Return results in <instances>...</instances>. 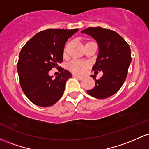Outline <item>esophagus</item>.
I'll list each match as a JSON object with an SVG mask.
<instances>
[{"instance_id": "1", "label": "esophagus", "mask_w": 149, "mask_h": 149, "mask_svg": "<svg viewBox=\"0 0 149 149\" xmlns=\"http://www.w3.org/2000/svg\"><path fill=\"white\" fill-rule=\"evenodd\" d=\"M75 77H76V78H77V79L80 80V81H81V80H83V77H81V76H75Z\"/></svg>"}]
</instances>
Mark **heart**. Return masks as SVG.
Listing matches in <instances>:
<instances>
[{"instance_id":"b5f03b06","label":"heart","mask_w":149,"mask_h":149,"mask_svg":"<svg viewBox=\"0 0 149 149\" xmlns=\"http://www.w3.org/2000/svg\"><path fill=\"white\" fill-rule=\"evenodd\" d=\"M88 63L86 62L79 61V60H73L69 63V69L76 74H83L86 71Z\"/></svg>"}]
</instances>
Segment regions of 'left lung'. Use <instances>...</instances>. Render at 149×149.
<instances>
[{"label": "left lung", "instance_id": "obj_1", "mask_svg": "<svg viewBox=\"0 0 149 149\" xmlns=\"http://www.w3.org/2000/svg\"><path fill=\"white\" fill-rule=\"evenodd\" d=\"M81 33L91 36L97 42L98 54L92 70L103 73L98 80L95 75L91 76L95 85L93 89L88 90V94L97 99L110 97L120 89L127 78L132 61L130 46L116 32L100 27H88Z\"/></svg>", "mask_w": 149, "mask_h": 149}]
</instances>
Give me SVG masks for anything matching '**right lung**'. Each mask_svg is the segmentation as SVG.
<instances>
[{"label":"right lung","mask_w":149,"mask_h":149,"mask_svg":"<svg viewBox=\"0 0 149 149\" xmlns=\"http://www.w3.org/2000/svg\"><path fill=\"white\" fill-rule=\"evenodd\" d=\"M78 29H47L41 31L24 45L19 54L17 68L21 88L27 97L40 107L53 105L61 97L68 70L60 69L54 78L49 72L63 61V49L68 38Z\"/></svg>","instance_id":"add662e5"}]
</instances>
